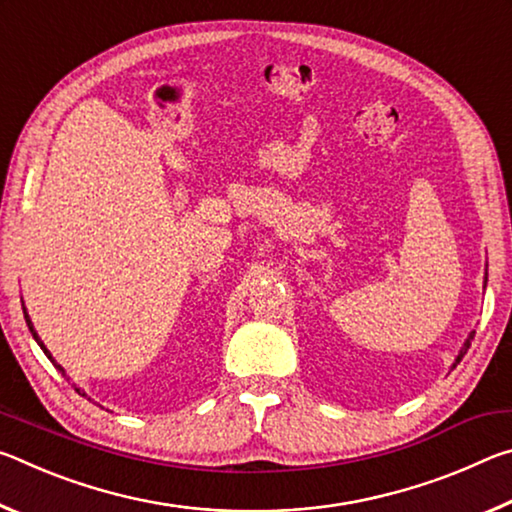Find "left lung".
I'll return each instance as SVG.
<instances>
[{"instance_id":"8db88e82","label":"left lung","mask_w":512,"mask_h":512,"mask_svg":"<svg viewBox=\"0 0 512 512\" xmlns=\"http://www.w3.org/2000/svg\"><path fill=\"white\" fill-rule=\"evenodd\" d=\"M485 284H488V264H485ZM472 339H474V329L470 334H467V339H465V343H463V348L458 350V357L454 359V363H452V368H456V363H461V359L465 357V352H467V348H470V343H472Z\"/></svg>"}]
</instances>
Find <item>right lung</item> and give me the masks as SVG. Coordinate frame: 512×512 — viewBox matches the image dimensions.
<instances>
[{"instance_id":"1","label":"right lung","mask_w":512,"mask_h":512,"mask_svg":"<svg viewBox=\"0 0 512 512\" xmlns=\"http://www.w3.org/2000/svg\"><path fill=\"white\" fill-rule=\"evenodd\" d=\"M22 311H24V320H27V325H29V332L33 334V339H36V343L40 345V350L47 354V359H49L51 363H54V366H56V370H60V372H63V377H67V372H65V368H63V366H60V363H58V361H56L54 357H51V352L47 350V345H45V343H42V339H40V336H38V332H36V327H33V323H31V318H29V311H27V307H24V302H22ZM67 379H69V377H67ZM74 388H76V393H79V395H83V397H88V393H85V391H83V388H79V386H76V384H74ZM88 400H90V397H88Z\"/></svg>"}]
</instances>
